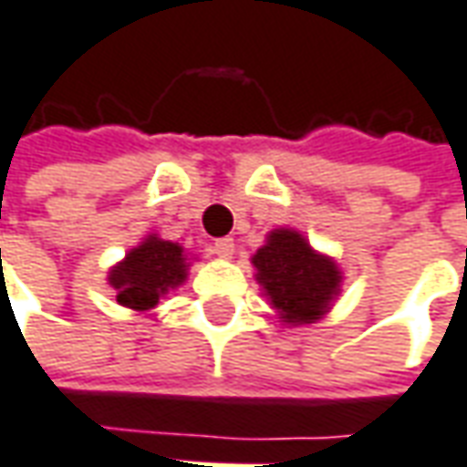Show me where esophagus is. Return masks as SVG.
<instances>
[{"instance_id": "obj_1", "label": "esophagus", "mask_w": 467, "mask_h": 467, "mask_svg": "<svg viewBox=\"0 0 467 467\" xmlns=\"http://www.w3.org/2000/svg\"><path fill=\"white\" fill-rule=\"evenodd\" d=\"M212 253L217 255V258H233V253H234V243H233V237H222V240H217L214 245H212Z\"/></svg>"}]
</instances>
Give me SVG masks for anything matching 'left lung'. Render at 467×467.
<instances>
[{
    "instance_id": "8db88e82",
    "label": "left lung",
    "mask_w": 467,
    "mask_h": 467,
    "mask_svg": "<svg viewBox=\"0 0 467 467\" xmlns=\"http://www.w3.org/2000/svg\"><path fill=\"white\" fill-rule=\"evenodd\" d=\"M255 282L284 326H310L326 317L341 295L344 271L315 250L299 230L276 227L253 253Z\"/></svg>"
}]
</instances>
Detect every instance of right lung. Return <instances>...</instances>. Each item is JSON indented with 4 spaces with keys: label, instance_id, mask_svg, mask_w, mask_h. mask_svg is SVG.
Wrapping results in <instances>:
<instances>
[{
    "label": "right lung",
    "instance_id": "1",
    "mask_svg": "<svg viewBox=\"0 0 467 467\" xmlns=\"http://www.w3.org/2000/svg\"><path fill=\"white\" fill-rule=\"evenodd\" d=\"M191 261L193 258H188L183 245L152 233L129 250L123 261L110 265L108 284L116 289L119 305L147 313L157 307L170 289H178L185 282Z\"/></svg>",
    "mask_w": 467,
    "mask_h": 467
}]
</instances>
